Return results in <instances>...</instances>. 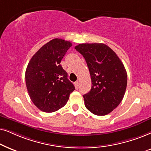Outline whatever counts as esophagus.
<instances>
[{"mask_svg": "<svg viewBox=\"0 0 151 151\" xmlns=\"http://www.w3.org/2000/svg\"><path fill=\"white\" fill-rule=\"evenodd\" d=\"M74 85H75L76 88H77V89H78V88H79V81H77L76 82H74Z\"/></svg>", "mask_w": 151, "mask_h": 151, "instance_id": "esophagus-1", "label": "esophagus"}]
</instances>
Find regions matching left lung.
Wrapping results in <instances>:
<instances>
[{
	"mask_svg": "<svg viewBox=\"0 0 151 151\" xmlns=\"http://www.w3.org/2000/svg\"><path fill=\"white\" fill-rule=\"evenodd\" d=\"M74 48L83 55L91 77V90L83 95L86 108L96 115L109 114L126 92L127 73L123 63L106 44L82 43Z\"/></svg>",
	"mask_w": 151,
	"mask_h": 151,
	"instance_id": "left-lung-1",
	"label": "left lung"
}]
</instances>
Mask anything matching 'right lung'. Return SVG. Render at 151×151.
I'll return each mask as SVG.
<instances>
[{
    "instance_id": "right-lung-1",
    "label": "right lung",
    "mask_w": 151,
    "mask_h": 151,
    "mask_svg": "<svg viewBox=\"0 0 151 151\" xmlns=\"http://www.w3.org/2000/svg\"><path fill=\"white\" fill-rule=\"evenodd\" d=\"M72 46L70 41L55 39L45 44L32 57L25 71V83L34 104L45 112L63 107L75 89L61 65Z\"/></svg>"
}]
</instances>
